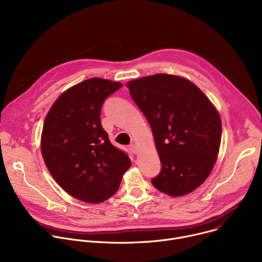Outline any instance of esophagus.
Returning a JSON list of instances; mask_svg holds the SVG:
<instances>
[{
  "instance_id": "1",
  "label": "esophagus",
  "mask_w": 262,
  "mask_h": 262,
  "mask_svg": "<svg viewBox=\"0 0 262 262\" xmlns=\"http://www.w3.org/2000/svg\"><path fill=\"white\" fill-rule=\"evenodd\" d=\"M129 150H130L134 155H137V154L139 152V148H138V146H137V145L132 144V145L129 146Z\"/></svg>"
}]
</instances>
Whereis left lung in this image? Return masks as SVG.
Returning a JSON list of instances; mask_svg holds the SVG:
<instances>
[{
	"label": "left lung",
	"instance_id": "8db88e82",
	"mask_svg": "<svg viewBox=\"0 0 262 262\" xmlns=\"http://www.w3.org/2000/svg\"><path fill=\"white\" fill-rule=\"evenodd\" d=\"M148 120L162 169L151 179L159 191L183 196L211 172L219 154L222 123L216 108L191 81L159 73L126 85Z\"/></svg>",
	"mask_w": 262,
	"mask_h": 262
}]
</instances>
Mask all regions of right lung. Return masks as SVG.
Listing matches in <instances>:
<instances>
[{"instance_id": "add662e5", "label": "right lung", "mask_w": 262, "mask_h": 262, "mask_svg": "<svg viewBox=\"0 0 262 262\" xmlns=\"http://www.w3.org/2000/svg\"><path fill=\"white\" fill-rule=\"evenodd\" d=\"M121 86L99 78L73 86L54 102L43 123L41 152L50 173L65 192L87 203L113 196L132 164L100 122L105 98Z\"/></svg>"}]
</instances>
